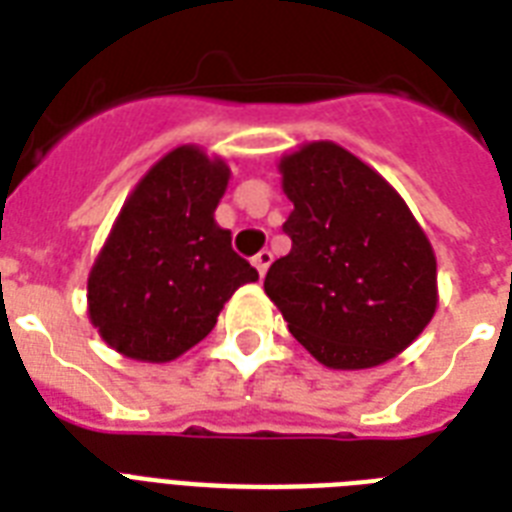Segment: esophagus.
<instances>
[{
    "instance_id": "obj_1",
    "label": "esophagus",
    "mask_w": 512,
    "mask_h": 512,
    "mask_svg": "<svg viewBox=\"0 0 512 512\" xmlns=\"http://www.w3.org/2000/svg\"><path fill=\"white\" fill-rule=\"evenodd\" d=\"M271 260H273L271 252H268V249H263V252H257V255L252 257V265H255L260 276H265V271H268V265H271Z\"/></svg>"
}]
</instances>
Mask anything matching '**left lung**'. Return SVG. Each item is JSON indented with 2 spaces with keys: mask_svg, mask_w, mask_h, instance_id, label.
Instances as JSON below:
<instances>
[{
  "mask_svg": "<svg viewBox=\"0 0 512 512\" xmlns=\"http://www.w3.org/2000/svg\"><path fill=\"white\" fill-rule=\"evenodd\" d=\"M279 172L295 204L284 223L292 249L268 268L265 295L329 369L385 364L436 313L428 236L396 188L337 143H308Z\"/></svg>",
  "mask_w": 512,
  "mask_h": 512,
  "instance_id": "8db88e82",
  "label": "left lung"
}]
</instances>
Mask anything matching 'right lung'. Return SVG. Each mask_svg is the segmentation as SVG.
<instances>
[{
	"label": "right lung",
	"instance_id": "obj_1",
	"mask_svg": "<svg viewBox=\"0 0 512 512\" xmlns=\"http://www.w3.org/2000/svg\"><path fill=\"white\" fill-rule=\"evenodd\" d=\"M231 170L201 148L159 159L124 201L87 279L92 327L122 356L164 364L212 332L257 271L233 252L215 209Z\"/></svg>",
	"mask_w": 512,
	"mask_h": 512
}]
</instances>
